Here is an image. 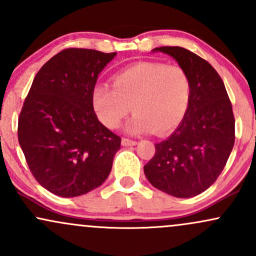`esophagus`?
<instances>
[{
    "instance_id": "esophagus-1",
    "label": "esophagus",
    "mask_w": 256,
    "mask_h": 256,
    "mask_svg": "<svg viewBox=\"0 0 256 256\" xmlns=\"http://www.w3.org/2000/svg\"><path fill=\"white\" fill-rule=\"evenodd\" d=\"M122 144L124 146H136L137 142L136 140H128V138H122Z\"/></svg>"
}]
</instances>
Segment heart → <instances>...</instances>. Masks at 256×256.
Wrapping results in <instances>:
<instances>
[{"instance_id": "heart-1", "label": "heart", "mask_w": 256, "mask_h": 256, "mask_svg": "<svg viewBox=\"0 0 256 256\" xmlns=\"http://www.w3.org/2000/svg\"><path fill=\"white\" fill-rule=\"evenodd\" d=\"M92 107L108 128H116L130 110L128 124L132 134L154 132L162 136L182 124L190 107L192 83L182 67L158 61H140L120 70L113 86L98 84L92 90Z\"/></svg>"}]
</instances>
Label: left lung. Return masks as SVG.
Returning a JSON list of instances; mask_svg holds the SVG:
<instances>
[{
    "label": "left lung",
    "mask_w": 256,
    "mask_h": 256,
    "mask_svg": "<svg viewBox=\"0 0 256 256\" xmlns=\"http://www.w3.org/2000/svg\"><path fill=\"white\" fill-rule=\"evenodd\" d=\"M189 76L192 100L186 116L167 140L155 144L144 166L150 184L161 192L188 198L212 185L234 144V116L225 85L212 64L182 46H160Z\"/></svg>",
    "instance_id": "left-lung-1"
}]
</instances>
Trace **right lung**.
Returning <instances> with one entry per match:
<instances>
[{
	"label": "right lung",
	"instance_id": "1",
	"mask_svg": "<svg viewBox=\"0 0 256 256\" xmlns=\"http://www.w3.org/2000/svg\"><path fill=\"white\" fill-rule=\"evenodd\" d=\"M116 52L68 48L43 64L18 122L28 168L48 192L74 198L96 189L110 173L122 138L98 122L92 90Z\"/></svg>",
	"mask_w": 256,
	"mask_h": 256
}]
</instances>
